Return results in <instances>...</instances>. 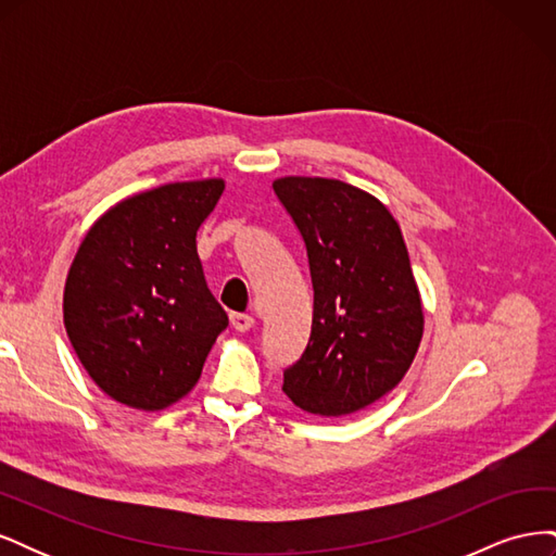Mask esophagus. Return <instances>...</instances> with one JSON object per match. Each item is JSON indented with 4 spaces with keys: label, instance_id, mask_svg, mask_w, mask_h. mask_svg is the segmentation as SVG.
Returning <instances> with one entry per match:
<instances>
[{
    "label": "esophagus",
    "instance_id": "obj_1",
    "mask_svg": "<svg viewBox=\"0 0 556 556\" xmlns=\"http://www.w3.org/2000/svg\"><path fill=\"white\" fill-rule=\"evenodd\" d=\"M229 319H231V327L237 331H250L255 327V319H252V315L248 313H231Z\"/></svg>",
    "mask_w": 556,
    "mask_h": 556
}]
</instances>
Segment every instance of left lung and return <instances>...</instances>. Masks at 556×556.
<instances>
[{"mask_svg": "<svg viewBox=\"0 0 556 556\" xmlns=\"http://www.w3.org/2000/svg\"><path fill=\"white\" fill-rule=\"evenodd\" d=\"M274 192L304 237L313 280L311 339L282 392L319 417L357 413L394 390L422 341L401 227L380 199L336 178L285 176Z\"/></svg>", "mask_w": 556, "mask_h": 556, "instance_id": "8db88e82", "label": "left lung"}]
</instances>
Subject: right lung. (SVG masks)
<instances>
[{
	"label": "right lung",
	"mask_w": 556,
	"mask_h": 556,
	"mask_svg": "<svg viewBox=\"0 0 556 556\" xmlns=\"http://www.w3.org/2000/svg\"><path fill=\"white\" fill-rule=\"evenodd\" d=\"M223 192V178H206L127 197L78 245L64 282L66 336L123 406L153 413L182 399L229 323L197 255V229Z\"/></svg>",
	"instance_id": "add662e5"
}]
</instances>
